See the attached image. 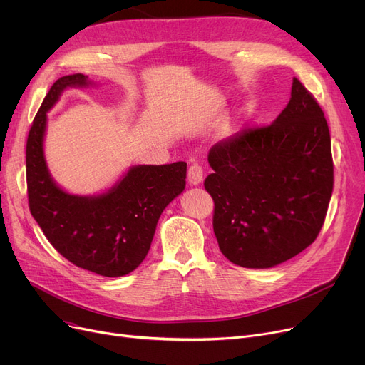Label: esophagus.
Instances as JSON below:
<instances>
[{"instance_id":"obj_1","label":"esophagus","mask_w":365,"mask_h":365,"mask_svg":"<svg viewBox=\"0 0 365 365\" xmlns=\"http://www.w3.org/2000/svg\"><path fill=\"white\" fill-rule=\"evenodd\" d=\"M204 178V171L200 164H192L187 168V180L190 185H200Z\"/></svg>"}]
</instances>
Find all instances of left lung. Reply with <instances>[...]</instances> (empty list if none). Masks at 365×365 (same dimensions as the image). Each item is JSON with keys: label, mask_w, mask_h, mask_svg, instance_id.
<instances>
[{"label": "left lung", "mask_w": 365, "mask_h": 365, "mask_svg": "<svg viewBox=\"0 0 365 365\" xmlns=\"http://www.w3.org/2000/svg\"><path fill=\"white\" fill-rule=\"evenodd\" d=\"M208 163L215 235L232 263L272 267L317 240L333 192L331 140L321 106L297 78L272 124L216 143Z\"/></svg>", "instance_id": "left-lung-1"}]
</instances>
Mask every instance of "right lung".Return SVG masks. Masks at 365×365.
I'll list each match as a JSON object with an SVG mask.
<instances>
[{
  "label": "right lung",
  "mask_w": 365,
  "mask_h": 365,
  "mask_svg": "<svg viewBox=\"0 0 365 365\" xmlns=\"http://www.w3.org/2000/svg\"><path fill=\"white\" fill-rule=\"evenodd\" d=\"M87 84L83 73L62 76L35 115L26 142L29 210L50 244L71 263L102 277H123L143 262L164 208L183 192L186 163L136 165L98 197L62 190L44 160L47 110L65 88Z\"/></svg>",
  "instance_id": "obj_1"
}]
</instances>
